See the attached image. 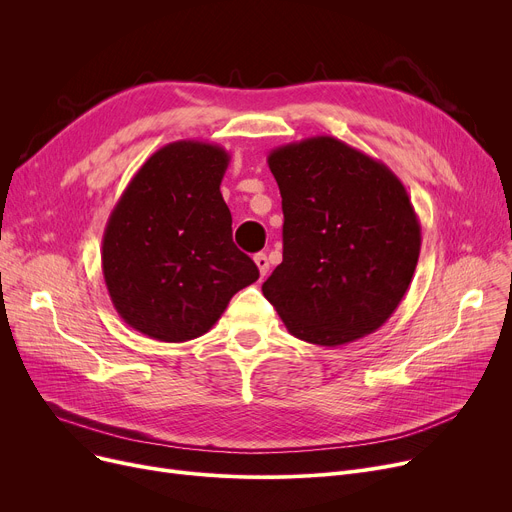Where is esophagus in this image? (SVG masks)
I'll return each mask as SVG.
<instances>
[{"instance_id":"obj_1","label":"esophagus","mask_w":512,"mask_h":512,"mask_svg":"<svg viewBox=\"0 0 512 512\" xmlns=\"http://www.w3.org/2000/svg\"><path fill=\"white\" fill-rule=\"evenodd\" d=\"M253 259H255V265H257L261 278H265L267 272H270V259H267L265 253H257Z\"/></svg>"}]
</instances>
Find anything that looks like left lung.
Listing matches in <instances>:
<instances>
[{
    "label": "left lung",
    "instance_id": "1",
    "mask_svg": "<svg viewBox=\"0 0 512 512\" xmlns=\"http://www.w3.org/2000/svg\"><path fill=\"white\" fill-rule=\"evenodd\" d=\"M284 211L282 263L261 286L286 330L342 346L382 328L411 286L421 226L405 184L328 134L267 155Z\"/></svg>",
    "mask_w": 512,
    "mask_h": 512
}]
</instances>
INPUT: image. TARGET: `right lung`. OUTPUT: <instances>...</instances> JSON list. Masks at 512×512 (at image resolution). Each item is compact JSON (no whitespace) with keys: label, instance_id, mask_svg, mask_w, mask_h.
<instances>
[{"label":"right lung","instance_id":"right-lung-1","mask_svg":"<svg viewBox=\"0 0 512 512\" xmlns=\"http://www.w3.org/2000/svg\"><path fill=\"white\" fill-rule=\"evenodd\" d=\"M230 153L205 141L157 149L132 176L107 220L101 270L118 315L161 340L203 336L238 290L259 278L232 242L220 193Z\"/></svg>","mask_w":512,"mask_h":512}]
</instances>
